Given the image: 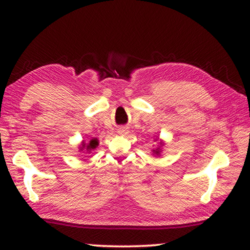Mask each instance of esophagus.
Masks as SVG:
<instances>
[{
  "instance_id": "esophagus-1",
  "label": "esophagus",
  "mask_w": 250,
  "mask_h": 250,
  "mask_svg": "<svg viewBox=\"0 0 250 250\" xmlns=\"http://www.w3.org/2000/svg\"><path fill=\"white\" fill-rule=\"evenodd\" d=\"M126 132H128V130H126L125 128H122L121 130H119V133H126Z\"/></svg>"
}]
</instances>
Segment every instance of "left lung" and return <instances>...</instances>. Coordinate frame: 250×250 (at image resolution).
Instances as JSON below:
<instances>
[{
	"label": "left lung",
	"mask_w": 250,
	"mask_h": 250,
	"mask_svg": "<svg viewBox=\"0 0 250 250\" xmlns=\"http://www.w3.org/2000/svg\"><path fill=\"white\" fill-rule=\"evenodd\" d=\"M153 152H155L156 154H159V152H160V151H159V149H156V150H153Z\"/></svg>",
	"instance_id": "obj_1"
}]
</instances>
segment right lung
Masks as SVG:
<instances>
[{
  "label": "right lung",
  "mask_w": 250,
  "mask_h": 250,
  "mask_svg": "<svg viewBox=\"0 0 250 250\" xmlns=\"http://www.w3.org/2000/svg\"><path fill=\"white\" fill-rule=\"evenodd\" d=\"M97 146H98V140H97V139H92V140L89 141V143L83 142L80 150H86L90 152L91 150H94L95 147H97Z\"/></svg>",
  "instance_id": "add662e5"
}]
</instances>
